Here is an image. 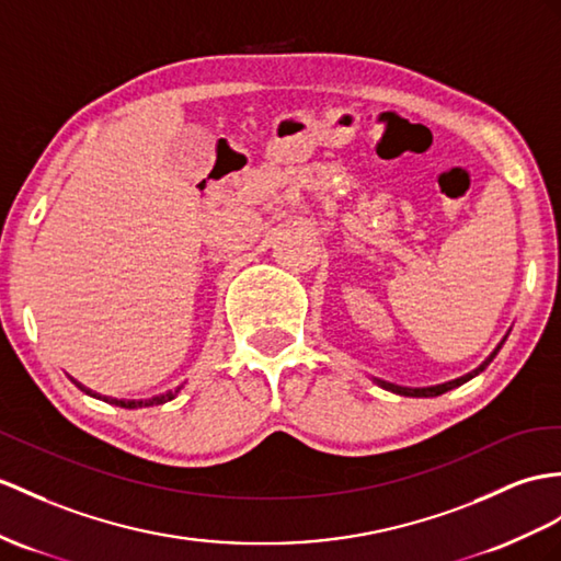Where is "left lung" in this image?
Listing matches in <instances>:
<instances>
[{
    "label": "left lung",
    "mask_w": 561,
    "mask_h": 561,
    "mask_svg": "<svg viewBox=\"0 0 561 561\" xmlns=\"http://www.w3.org/2000/svg\"><path fill=\"white\" fill-rule=\"evenodd\" d=\"M504 340H507V335H504ZM504 340H502V343H500V345L493 350V354H490V357H488V359H485L481 366L473 368L471 374L461 376V378H455V380H447V383H440V386H431V388H402V386H394V383H386V380H376V383H378L380 388H383V390H390V392H394V394H404V398H438V394H443V392H447V390H453V388H459V386L467 383V380L476 378L478 374H483L485 368H488V364L497 357V352L502 350Z\"/></svg>",
    "instance_id": "1"
}]
</instances>
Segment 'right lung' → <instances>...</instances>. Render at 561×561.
<instances>
[{
    "instance_id": "right-lung-1",
    "label": "right lung",
    "mask_w": 561,
    "mask_h": 561,
    "mask_svg": "<svg viewBox=\"0 0 561 561\" xmlns=\"http://www.w3.org/2000/svg\"><path fill=\"white\" fill-rule=\"evenodd\" d=\"M85 392H90V390H85ZM181 392V388H178L175 392L171 390V392H167V394H157V398H152V400H112V404H116V407H123V409H140V407H154V404H163V402H171L175 394ZM108 402V400H106Z\"/></svg>"
}]
</instances>
